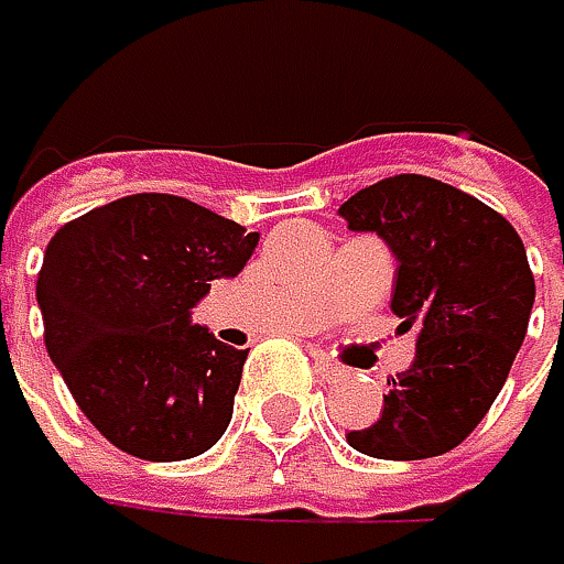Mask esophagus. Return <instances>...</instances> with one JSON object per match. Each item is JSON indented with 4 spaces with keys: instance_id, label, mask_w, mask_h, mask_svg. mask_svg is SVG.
Returning a JSON list of instances; mask_svg holds the SVG:
<instances>
[{
    "instance_id": "34e87169",
    "label": "esophagus",
    "mask_w": 564,
    "mask_h": 564,
    "mask_svg": "<svg viewBox=\"0 0 564 564\" xmlns=\"http://www.w3.org/2000/svg\"><path fill=\"white\" fill-rule=\"evenodd\" d=\"M315 376L318 379H338L341 376V366H335L332 359H325V356H318V351H315Z\"/></svg>"
}]
</instances>
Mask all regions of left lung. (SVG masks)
I'll list each match as a JSON object with an SVG mask.
<instances>
[{
	"mask_svg": "<svg viewBox=\"0 0 564 564\" xmlns=\"http://www.w3.org/2000/svg\"><path fill=\"white\" fill-rule=\"evenodd\" d=\"M351 232L395 256L392 312L415 328V362L392 379L376 425L348 445L392 462L452 452L502 392L529 332L535 279L512 223L429 175H392L348 202Z\"/></svg>",
	"mask_w": 564,
	"mask_h": 564,
	"instance_id": "8db88e82",
	"label": "left lung"
}]
</instances>
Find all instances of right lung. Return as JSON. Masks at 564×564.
I'll list each match as a JSON object with an SVG mask.
<instances>
[{
	"instance_id": "obj_1",
	"label": "right lung",
	"mask_w": 564,
	"mask_h": 564,
	"mask_svg": "<svg viewBox=\"0 0 564 564\" xmlns=\"http://www.w3.org/2000/svg\"><path fill=\"white\" fill-rule=\"evenodd\" d=\"M256 246L259 232L162 192L116 198L52 236L35 282L48 359L116 448L182 462L223 438L249 348L192 325V308Z\"/></svg>"
}]
</instances>
